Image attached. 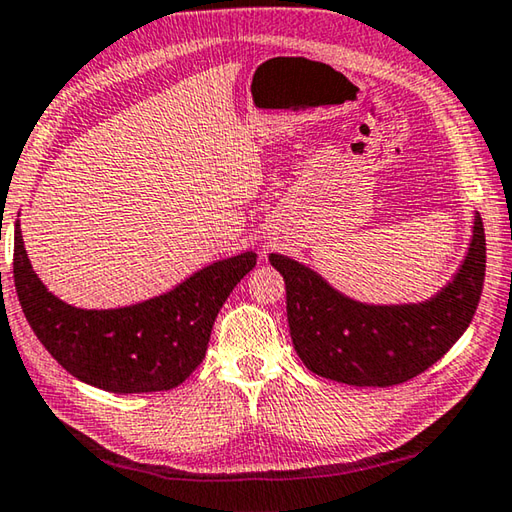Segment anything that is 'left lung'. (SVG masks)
<instances>
[{
  "label": "left lung",
  "instance_id": "left-lung-1",
  "mask_svg": "<svg viewBox=\"0 0 512 512\" xmlns=\"http://www.w3.org/2000/svg\"><path fill=\"white\" fill-rule=\"evenodd\" d=\"M270 263L283 274L301 362L353 387H393L436 364L470 326L486 279V233L477 213L461 270L436 297L407 306H366L288 256L272 254Z\"/></svg>",
  "mask_w": 512,
  "mask_h": 512
}]
</instances>
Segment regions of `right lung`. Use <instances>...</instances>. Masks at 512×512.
<instances>
[{
    "mask_svg": "<svg viewBox=\"0 0 512 512\" xmlns=\"http://www.w3.org/2000/svg\"><path fill=\"white\" fill-rule=\"evenodd\" d=\"M256 254L224 258L161 297L116 310H83L44 288L15 224L13 276L24 317L42 346L80 382L112 393L168 391L204 360L213 321Z\"/></svg>",
    "mask_w": 512,
    "mask_h": 512,
    "instance_id": "add662e5",
    "label": "right lung"
}]
</instances>
